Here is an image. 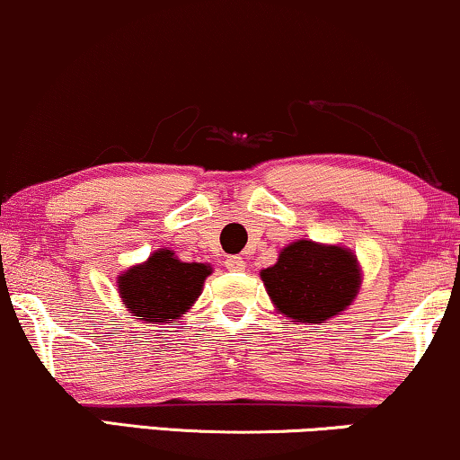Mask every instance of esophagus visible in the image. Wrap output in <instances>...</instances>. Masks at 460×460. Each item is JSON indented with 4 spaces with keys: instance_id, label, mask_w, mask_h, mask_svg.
Returning <instances> with one entry per match:
<instances>
[{
    "instance_id": "34e87169",
    "label": "esophagus",
    "mask_w": 460,
    "mask_h": 460,
    "mask_svg": "<svg viewBox=\"0 0 460 460\" xmlns=\"http://www.w3.org/2000/svg\"><path fill=\"white\" fill-rule=\"evenodd\" d=\"M225 267L229 271H243L246 270V261H243L242 257H229L225 261Z\"/></svg>"
}]
</instances>
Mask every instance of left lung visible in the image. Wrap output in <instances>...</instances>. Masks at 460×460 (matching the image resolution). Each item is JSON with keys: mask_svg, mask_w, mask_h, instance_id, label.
Returning a JSON list of instances; mask_svg holds the SVG:
<instances>
[{"mask_svg": "<svg viewBox=\"0 0 460 460\" xmlns=\"http://www.w3.org/2000/svg\"><path fill=\"white\" fill-rule=\"evenodd\" d=\"M273 307L295 324H321L357 299L363 271L357 254L340 243L297 240L261 270Z\"/></svg>", "mask_w": 460, "mask_h": 460, "instance_id": "left-lung-1", "label": "left lung"}]
</instances>
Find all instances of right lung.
Returning <instances> with one entry per match:
<instances>
[{"mask_svg": "<svg viewBox=\"0 0 460 460\" xmlns=\"http://www.w3.org/2000/svg\"><path fill=\"white\" fill-rule=\"evenodd\" d=\"M210 273L212 265L184 263L173 250L159 248L144 263L120 273L116 287L131 316L144 323L163 324L178 321L190 310Z\"/></svg>", "mask_w": 460, "mask_h": 460, "instance_id": "add662e5", "label": "right lung"}]
</instances>
